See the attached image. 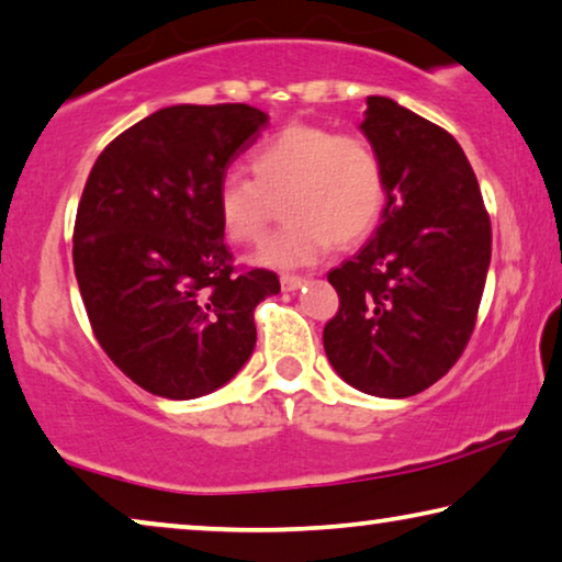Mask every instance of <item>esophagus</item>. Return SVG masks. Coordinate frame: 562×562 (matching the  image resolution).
<instances>
[{
    "label": "esophagus",
    "mask_w": 562,
    "mask_h": 562,
    "mask_svg": "<svg viewBox=\"0 0 562 562\" xmlns=\"http://www.w3.org/2000/svg\"><path fill=\"white\" fill-rule=\"evenodd\" d=\"M306 283V279L304 276H293V273H283L281 276V286H283V291H296V289H301Z\"/></svg>",
    "instance_id": "1"
}]
</instances>
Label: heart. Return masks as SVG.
<instances>
[{
  "mask_svg": "<svg viewBox=\"0 0 562 562\" xmlns=\"http://www.w3.org/2000/svg\"><path fill=\"white\" fill-rule=\"evenodd\" d=\"M251 178L226 172L215 188V213L233 244L261 238L281 201L283 226L258 248L273 269L316 263L336 240L351 246L376 228L386 203L382 155L367 137L326 125L291 123L248 155Z\"/></svg>",
  "mask_w": 562,
  "mask_h": 562,
  "instance_id": "heart-1",
  "label": "heart"
}]
</instances>
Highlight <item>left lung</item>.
Segmentation results:
<instances>
[{"instance_id":"obj_1","label":"left lung","mask_w":562,"mask_h":562,"mask_svg":"<svg viewBox=\"0 0 562 562\" xmlns=\"http://www.w3.org/2000/svg\"><path fill=\"white\" fill-rule=\"evenodd\" d=\"M361 133L382 155L386 209L369 244L329 271L339 311L324 349L353 390L402 400L442 379L468 347L492 228L450 133L379 94L367 98Z\"/></svg>"}]
</instances>
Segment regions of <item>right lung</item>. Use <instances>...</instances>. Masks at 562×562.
<instances>
[{"instance_id": "1", "label": "right lung", "mask_w": 562, "mask_h": 562, "mask_svg": "<svg viewBox=\"0 0 562 562\" xmlns=\"http://www.w3.org/2000/svg\"><path fill=\"white\" fill-rule=\"evenodd\" d=\"M269 115L244 102L172 105L120 133L77 205L72 261L94 339L125 376L166 400L231 382L256 347L254 308L281 291L236 271L215 188Z\"/></svg>"}]
</instances>
